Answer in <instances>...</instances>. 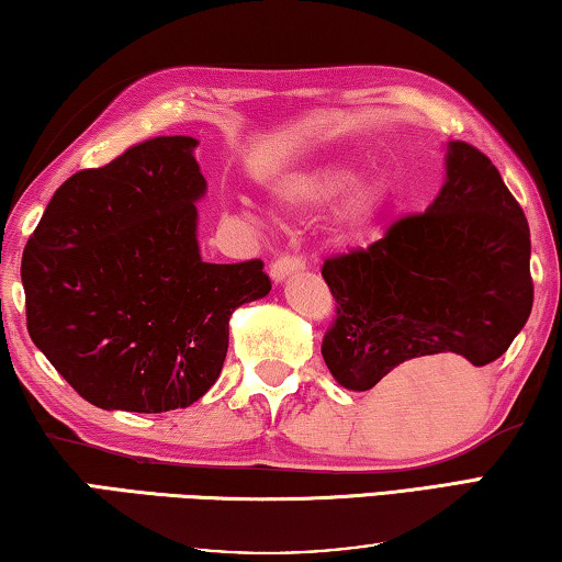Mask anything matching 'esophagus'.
Listing matches in <instances>:
<instances>
[{
    "mask_svg": "<svg viewBox=\"0 0 562 562\" xmlns=\"http://www.w3.org/2000/svg\"><path fill=\"white\" fill-rule=\"evenodd\" d=\"M302 270H305V260H302V257H297V255H282L270 265V274H272L274 282L288 280L290 274L302 272Z\"/></svg>",
    "mask_w": 562,
    "mask_h": 562,
    "instance_id": "esophagus-1",
    "label": "esophagus"
}]
</instances>
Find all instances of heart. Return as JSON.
<instances>
[{
	"instance_id": "obj_1",
	"label": "heart",
	"mask_w": 562,
	"mask_h": 562,
	"mask_svg": "<svg viewBox=\"0 0 562 562\" xmlns=\"http://www.w3.org/2000/svg\"><path fill=\"white\" fill-rule=\"evenodd\" d=\"M355 182H358V172H355L352 167L319 165V167L307 169V172H302L297 177H292V180H288V182H282L278 190H274V202H278L284 210L323 207V204L342 198V194L349 192ZM382 194H385V184H382L380 180L360 182L350 193V198H347L345 217L350 222H362V220L372 217L375 215Z\"/></svg>"
}]
</instances>
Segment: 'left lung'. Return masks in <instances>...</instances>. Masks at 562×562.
Wrapping results in <instances>:
<instances>
[{
  "label": "left lung",
  "instance_id": "obj_1",
  "mask_svg": "<svg viewBox=\"0 0 562 562\" xmlns=\"http://www.w3.org/2000/svg\"><path fill=\"white\" fill-rule=\"evenodd\" d=\"M323 278L337 302L323 340L333 378L405 393L427 362L460 355L483 368L510 347L532 310L530 227L497 167L450 142L430 207L329 257Z\"/></svg>",
  "mask_w": 562,
  "mask_h": 562
}]
</instances>
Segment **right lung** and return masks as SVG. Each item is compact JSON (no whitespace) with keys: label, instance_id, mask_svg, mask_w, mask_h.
Here are the masks:
<instances>
[{"label":"right lung","instance_id":"right-lung-1","mask_svg":"<svg viewBox=\"0 0 562 562\" xmlns=\"http://www.w3.org/2000/svg\"><path fill=\"white\" fill-rule=\"evenodd\" d=\"M194 137H155L59 187L22 257L26 329L87 403L187 407L215 385L229 315L272 290L262 260L200 257Z\"/></svg>","mask_w":562,"mask_h":562}]
</instances>
